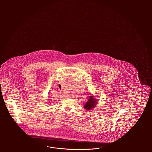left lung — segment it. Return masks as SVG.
Listing matches in <instances>:
<instances>
[{
    "instance_id": "obj_1",
    "label": "left lung",
    "mask_w": 152,
    "mask_h": 152,
    "mask_svg": "<svg viewBox=\"0 0 152 152\" xmlns=\"http://www.w3.org/2000/svg\"><path fill=\"white\" fill-rule=\"evenodd\" d=\"M97 102L95 100L94 96H90L89 99L88 100L86 104L84 106V108L87 110H90L96 105Z\"/></svg>"
}]
</instances>
